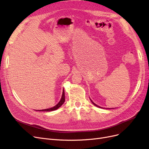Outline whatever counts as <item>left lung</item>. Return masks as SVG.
Here are the masks:
<instances>
[{"label":"left lung","instance_id":"left-lung-1","mask_svg":"<svg viewBox=\"0 0 149 149\" xmlns=\"http://www.w3.org/2000/svg\"><path fill=\"white\" fill-rule=\"evenodd\" d=\"M91 102H92V103H93V104H94V105H95V106H97V107H100V106H97V105H96V104H95V103H94V102H93L92 101H91Z\"/></svg>","mask_w":149,"mask_h":149}]
</instances>
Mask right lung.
<instances>
[{
  "label": "right lung",
  "mask_w": 149,
  "mask_h": 149,
  "mask_svg": "<svg viewBox=\"0 0 149 149\" xmlns=\"http://www.w3.org/2000/svg\"><path fill=\"white\" fill-rule=\"evenodd\" d=\"M64 101H65V95H64V91L63 90L62 97H61V99L60 101L59 102V103L57 104V105H56V106L53 107H52V108H49V109L39 110V111H47V112H48V111H54V110H56V109H58L59 107H60L61 106L63 105V104H64Z\"/></svg>",
  "instance_id": "right-lung-1"
}]
</instances>
